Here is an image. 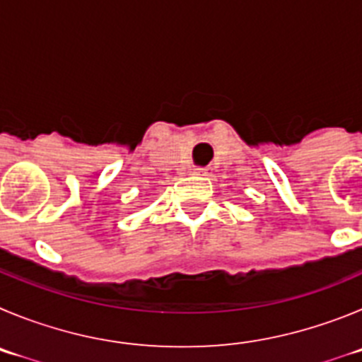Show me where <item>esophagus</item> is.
<instances>
[{"label":"esophagus","mask_w":362,"mask_h":362,"mask_svg":"<svg viewBox=\"0 0 362 362\" xmlns=\"http://www.w3.org/2000/svg\"><path fill=\"white\" fill-rule=\"evenodd\" d=\"M205 171H207L205 168H194V173L197 175H205Z\"/></svg>","instance_id":"obj_1"}]
</instances>
